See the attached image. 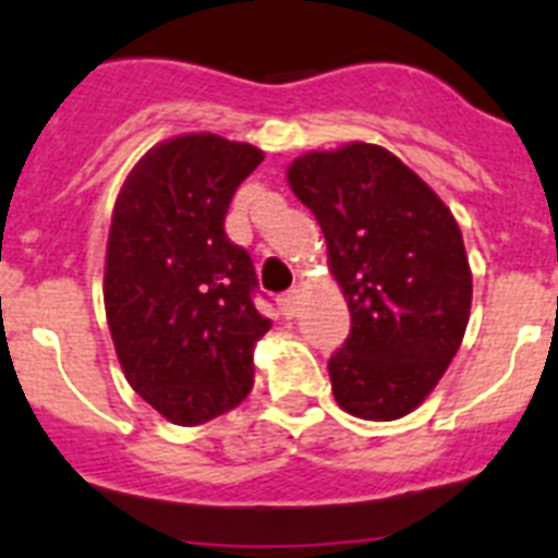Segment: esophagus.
<instances>
[{
  "instance_id": "1",
  "label": "esophagus",
  "mask_w": 558,
  "mask_h": 558,
  "mask_svg": "<svg viewBox=\"0 0 558 558\" xmlns=\"http://www.w3.org/2000/svg\"><path fill=\"white\" fill-rule=\"evenodd\" d=\"M278 306L283 317H294L300 312V289H289L278 298Z\"/></svg>"
}]
</instances>
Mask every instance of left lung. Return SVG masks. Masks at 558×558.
<instances>
[{
  "label": "left lung",
  "instance_id": "8db88e82",
  "mask_svg": "<svg viewBox=\"0 0 558 558\" xmlns=\"http://www.w3.org/2000/svg\"><path fill=\"white\" fill-rule=\"evenodd\" d=\"M328 244L351 333L328 362L345 413L396 421L433 393L466 333L472 269L452 210L373 143L308 151L286 171Z\"/></svg>",
  "mask_w": 558,
  "mask_h": 558
}]
</instances>
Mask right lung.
I'll return each mask as SVG.
<instances>
[{
    "mask_svg": "<svg viewBox=\"0 0 558 558\" xmlns=\"http://www.w3.org/2000/svg\"><path fill=\"white\" fill-rule=\"evenodd\" d=\"M264 159L250 143L182 134L145 154L114 202L104 303L125 379L168 421L196 426L250 396L255 308L250 252L225 232L235 187Z\"/></svg>",
    "mask_w": 558,
    "mask_h": 558,
    "instance_id": "right-lung-1",
    "label": "right lung"
}]
</instances>
